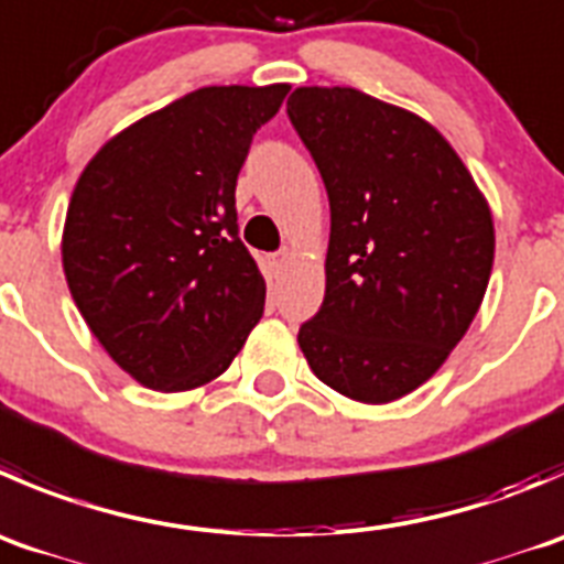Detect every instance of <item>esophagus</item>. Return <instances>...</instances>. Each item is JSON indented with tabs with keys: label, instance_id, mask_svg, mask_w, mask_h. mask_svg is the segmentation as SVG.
I'll return each mask as SVG.
<instances>
[{
	"label": "esophagus",
	"instance_id": "34e87169",
	"mask_svg": "<svg viewBox=\"0 0 564 564\" xmlns=\"http://www.w3.org/2000/svg\"><path fill=\"white\" fill-rule=\"evenodd\" d=\"M286 259H289V250L283 248V250H278V253L267 256V267H270L272 272H281L283 264H286Z\"/></svg>",
	"mask_w": 564,
	"mask_h": 564
}]
</instances>
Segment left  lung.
Here are the masks:
<instances>
[{
    "label": "left lung",
    "instance_id": "obj_1",
    "mask_svg": "<svg viewBox=\"0 0 564 564\" xmlns=\"http://www.w3.org/2000/svg\"><path fill=\"white\" fill-rule=\"evenodd\" d=\"M286 115L330 200L325 300L297 341L355 402L404 397L441 369L482 305L494 217L438 129L355 87H297Z\"/></svg>",
    "mask_w": 564,
    "mask_h": 564
}]
</instances>
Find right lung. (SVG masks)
Wrapping results in <instances>:
<instances>
[{
  "mask_svg": "<svg viewBox=\"0 0 564 564\" xmlns=\"http://www.w3.org/2000/svg\"><path fill=\"white\" fill-rule=\"evenodd\" d=\"M289 85L200 87L112 137L63 231L70 297L109 358L154 391L231 366L267 286L239 239L237 176Z\"/></svg>",
  "mask_w": 564,
  "mask_h": 564,
  "instance_id": "obj_1",
  "label": "right lung"
}]
</instances>
